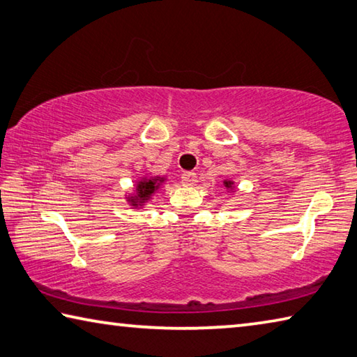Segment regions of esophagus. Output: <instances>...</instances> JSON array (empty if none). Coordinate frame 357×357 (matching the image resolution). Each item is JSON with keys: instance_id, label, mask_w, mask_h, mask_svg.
<instances>
[{"instance_id": "34e87169", "label": "esophagus", "mask_w": 357, "mask_h": 357, "mask_svg": "<svg viewBox=\"0 0 357 357\" xmlns=\"http://www.w3.org/2000/svg\"><path fill=\"white\" fill-rule=\"evenodd\" d=\"M181 183H183V185H187V187L195 185V183H197V174L192 173V172L183 173V176H181Z\"/></svg>"}]
</instances>
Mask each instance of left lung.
Wrapping results in <instances>:
<instances>
[{"instance_id":"left-lung-1","label":"left lung","mask_w":357,"mask_h":357,"mask_svg":"<svg viewBox=\"0 0 357 357\" xmlns=\"http://www.w3.org/2000/svg\"><path fill=\"white\" fill-rule=\"evenodd\" d=\"M223 185L226 187V189H232V185H234V183H232V181H223Z\"/></svg>"}]
</instances>
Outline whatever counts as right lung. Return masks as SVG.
<instances>
[{
    "mask_svg": "<svg viewBox=\"0 0 357 357\" xmlns=\"http://www.w3.org/2000/svg\"><path fill=\"white\" fill-rule=\"evenodd\" d=\"M164 181H165V178H160V176L142 178L140 181H137V184H135V193L129 197L128 201L134 207L144 206L146 201L158 192V189L162 185Z\"/></svg>",
    "mask_w": 357,
    "mask_h": 357,
    "instance_id": "1",
    "label": "right lung"
}]
</instances>
